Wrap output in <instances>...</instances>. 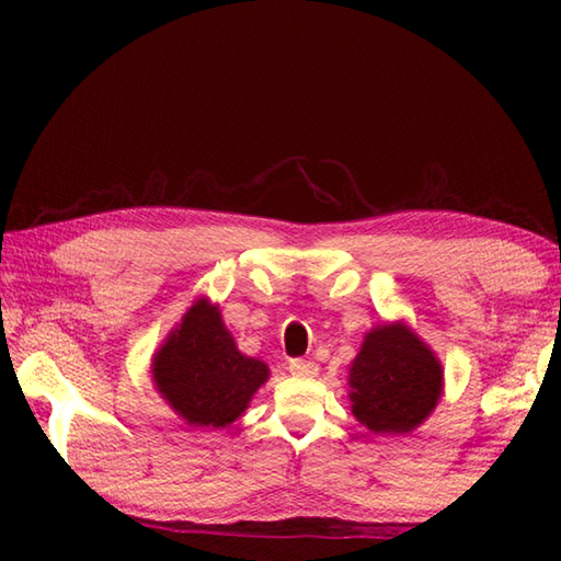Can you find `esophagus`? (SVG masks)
<instances>
[{
	"label": "esophagus",
	"instance_id": "1",
	"mask_svg": "<svg viewBox=\"0 0 561 561\" xmlns=\"http://www.w3.org/2000/svg\"><path fill=\"white\" fill-rule=\"evenodd\" d=\"M289 371L291 376H299V378H313L318 374V364L308 359H291Z\"/></svg>",
	"mask_w": 561,
	"mask_h": 561
}]
</instances>
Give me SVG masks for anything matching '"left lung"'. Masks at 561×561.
<instances>
[{
	"instance_id": "8db88e82",
	"label": "left lung",
	"mask_w": 561,
	"mask_h": 561,
	"mask_svg": "<svg viewBox=\"0 0 561 561\" xmlns=\"http://www.w3.org/2000/svg\"><path fill=\"white\" fill-rule=\"evenodd\" d=\"M352 412L374 434H408L434 412L444 368L404 323L376 325L350 366Z\"/></svg>"
}]
</instances>
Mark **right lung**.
<instances>
[{"label":"right lung","mask_w":561,"mask_h":561,"mask_svg":"<svg viewBox=\"0 0 561 561\" xmlns=\"http://www.w3.org/2000/svg\"><path fill=\"white\" fill-rule=\"evenodd\" d=\"M151 378L185 424L224 428L245 412L270 368L238 352L219 306L197 299L153 354Z\"/></svg>","instance_id":"right-lung-1"}]
</instances>
